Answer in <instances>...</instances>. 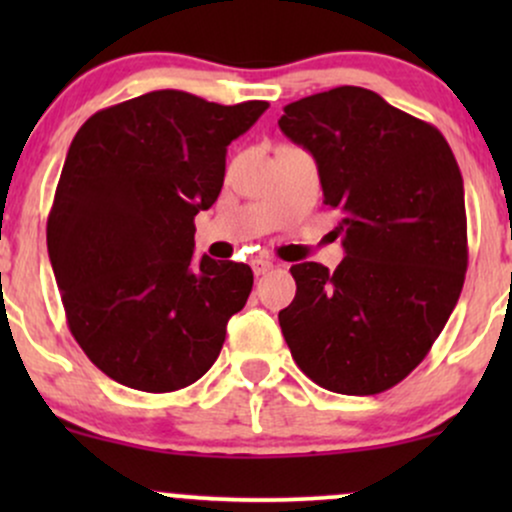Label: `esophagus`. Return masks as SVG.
Here are the masks:
<instances>
[{"instance_id": "obj_1", "label": "esophagus", "mask_w": 512, "mask_h": 512, "mask_svg": "<svg viewBox=\"0 0 512 512\" xmlns=\"http://www.w3.org/2000/svg\"><path fill=\"white\" fill-rule=\"evenodd\" d=\"M272 267H274V262L272 260H264V257H255V260H252V272H255L257 276L267 274Z\"/></svg>"}]
</instances>
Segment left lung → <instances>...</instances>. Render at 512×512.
I'll return each mask as SVG.
<instances>
[{
  "instance_id": "8db88e82",
  "label": "left lung",
  "mask_w": 512,
  "mask_h": 512,
  "mask_svg": "<svg viewBox=\"0 0 512 512\" xmlns=\"http://www.w3.org/2000/svg\"><path fill=\"white\" fill-rule=\"evenodd\" d=\"M342 211L334 272L293 264L296 298L279 313L293 361L339 395H378L424 361L467 272L464 187L443 134L378 93L339 86L289 103L279 120Z\"/></svg>"
}]
</instances>
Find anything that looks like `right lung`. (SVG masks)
<instances>
[{
    "mask_svg": "<svg viewBox=\"0 0 512 512\" xmlns=\"http://www.w3.org/2000/svg\"><path fill=\"white\" fill-rule=\"evenodd\" d=\"M269 105L151 91L91 115L67 151L48 252L76 344L115 383L175 392L221 354L252 269L195 252V216L219 197L226 146Z\"/></svg>",
    "mask_w": 512,
    "mask_h": 512,
    "instance_id": "right-lung-1",
    "label": "right lung"
}]
</instances>
